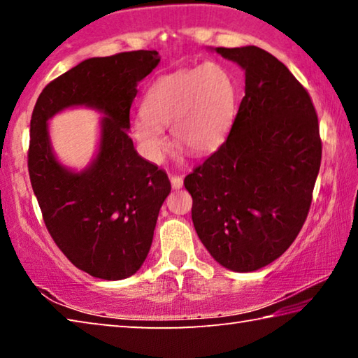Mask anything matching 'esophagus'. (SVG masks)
Instances as JSON below:
<instances>
[{
    "label": "esophagus",
    "instance_id": "obj_1",
    "mask_svg": "<svg viewBox=\"0 0 358 358\" xmlns=\"http://www.w3.org/2000/svg\"><path fill=\"white\" fill-rule=\"evenodd\" d=\"M171 185L173 189H180L183 186V177H180V175H171Z\"/></svg>",
    "mask_w": 358,
    "mask_h": 358
}]
</instances>
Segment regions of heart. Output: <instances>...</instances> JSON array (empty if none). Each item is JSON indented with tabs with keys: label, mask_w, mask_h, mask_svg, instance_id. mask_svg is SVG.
Segmentation results:
<instances>
[{
	"label": "heart",
	"mask_w": 358,
	"mask_h": 358,
	"mask_svg": "<svg viewBox=\"0 0 358 358\" xmlns=\"http://www.w3.org/2000/svg\"><path fill=\"white\" fill-rule=\"evenodd\" d=\"M238 83L227 66L208 62L157 77L143 98V113L131 123V136L151 162L164 156L169 126L175 145L192 153L220 147L232 128Z\"/></svg>",
	"instance_id": "1"
}]
</instances>
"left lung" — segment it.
<instances>
[{
    "label": "left lung",
    "mask_w": 358,
    "mask_h": 358,
    "mask_svg": "<svg viewBox=\"0 0 358 358\" xmlns=\"http://www.w3.org/2000/svg\"><path fill=\"white\" fill-rule=\"evenodd\" d=\"M245 69V96L226 141L186 175L192 222L216 262L234 271L268 265L306 221L322 159L306 88L256 45L224 48Z\"/></svg>",
    "instance_id": "obj_1"
}]
</instances>
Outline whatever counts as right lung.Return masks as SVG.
I'll return each mask as SVG.
<instances>
[{
	"label": "right lung",
	"instance_id": "add662e5",
	"mask_svg": "<svg viewBox=\"0 0 358 358\" xmlns=\"http://www.w3.org/2000/svg\"><path fill=\"white\" fill-rule=\"evenodd\" d=\"M161 58L156 50L85 59L42 90L29 124L28 172L53 241L77 268L101 280H124L147 259L167 173L134 150L128 131L137 83ZM104 111L100 153L82 173L63 168L51 153L46 121L63 108Z\"/></svg>",
	"mask_w": 358,
	"mask_h": 358
}]
</instances>
